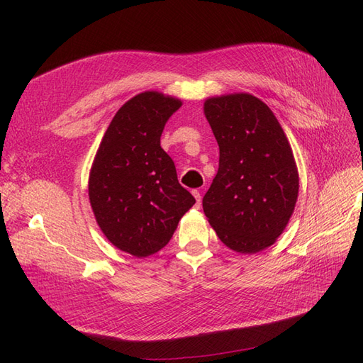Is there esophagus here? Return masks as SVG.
<instances>
[{
	"instance_id": "34e87169",
	"label": "esophagus",
	"mask_w": 363,
	"mask_h": 363,
	"mask_svg": "<svg viewBox=\"0 0 363 363\" xmlns=\"http://www.w3.org/2000/svg\"><path fill=\"white\" fill-rule=\"evenodd\" d=\"M192 194H194L195 200H196V207H200L201 206V194H200V191L199 189H194Z\"/></svg>"
}]
</instances>
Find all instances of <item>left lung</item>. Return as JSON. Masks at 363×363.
<instances>
[{"label": "left lung", "mask_w": 363, "mask_h": 363, "mask_svg": "<svg viewBox=\"0 0 363 363\" xmlns=\"http://www.w3.org/2000/svg\"><path fill=\"white\" fill-rule=\"evenodd\" d=\"M204 113L219 147L204 213L228 248L265 250L286 227L298 196L289 142L271 108L250 94L208 98Z\"/></svg>", "instance_id": "obj_1"}]
</instances>
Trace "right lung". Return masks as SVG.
<instances>
[{"instance_id": "obj_1", "label": "right lung", "mask_w": 363, "mask_h": 363, "mask_svg": "<svg viewBox=\"0 0 363 363\" xmlns=\"http://www.w3.org/2000/svg\"><path fill=\"white\" fill-rule=\"evenodd\" d=\"M180 106L159 92L133 96L113 116L94 160L89 200L96 223L115 247L136 257L167 245L195 204L160 147L164 124Z\"/></svg>"}]
</instances>
